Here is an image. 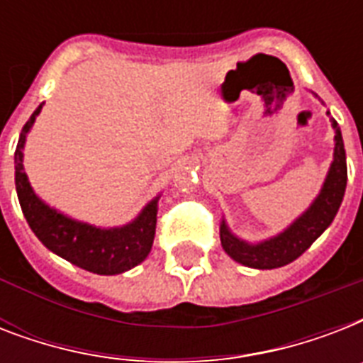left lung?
Segmentation results:
<instances>
[{"instance_id":"left-lung-1","label":"left lung","mask_w":363,"mask_h":363,"mask_svg":"<svg viewBox=\"0 0 363 363\" xmlns=\"http://www.w3.org/2000/svg\"><path fill=\"white\" fill-rule=\"evenodd\" d=\"M332 125L335 130V148H333V162L328 171L326 181L322 184L320 194L316 196L311 207L303 215L298 216L290 226L271 239L250 245L238 239L230 232L226 222L220 224L222 248L228 256L235 262L254 267V269H275L290 264L299 258L307 248L320 238L324 230L333 222L337 215L341 201H343L345 188H347V154H345L343 137L337 122L332 118Z\"/></svg>"}]
</instances>
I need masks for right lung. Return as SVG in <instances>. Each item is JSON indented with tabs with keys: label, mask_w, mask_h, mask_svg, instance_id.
Returning <instances> with one entry per match:
<instances>
[{
	"label": "right lung",
	"mask_w": 363,
	"mask_h": 363,
	"mask_svg": "<svg viewBox=\"0 0 363 363\" xmlns=\"http://www.w3.org/2000/svg\"><path fill=\"white\" fill-rule=\"evenodd\" d=\"M39 105L30 121L20 131L18 145L14 152V184L18 194L20 207L31 232L54 254L71 262L77 267L98 273V275H118L135 267L147 258L152 248L156 233V213L158 198H154L139 213L135 220L121 228H96L86 222L73 220L62 215L45 201L37 198L24 173V143L28 131L41 113Z\"/></svg>",
	"instance_id": "add662e5"
}]
</instances>
